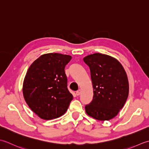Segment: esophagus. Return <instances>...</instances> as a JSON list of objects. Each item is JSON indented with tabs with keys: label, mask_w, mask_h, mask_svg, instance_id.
I'll list each match as a JSON object with an SVG mask.
<instances>
[{
	"label": "esophagus",
	"mask_w": 149,
	"mask_h": 149,
	"mask_svg": "<svg viewBox=\"0 0 149 149\" xmlns=\"http://www.w3.org/2000/svg\"><path fill=\"white\" fill-rule=\"evenodd\" d=\"M76 94H77V96H79L81 94V90L80 89H78L77 92H76Z\"/></svg>",
	"instance_id": "obj_1"
}]
</instances>
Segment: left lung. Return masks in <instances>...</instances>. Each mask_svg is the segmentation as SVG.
Segmentation results:
<instances>
[{"mask_svg":"<svg viewBox=\"0 0 149 149\" xmlns=\"http://www.w3.org/2000/svg\"><path fill=\"white\" fill-rule=\"evenodd\" d=\"M89 66L93 99L85 107L87 114L96 120H109L125 105L129 95V81L122 65L114 58L101 53L84 58Z\"/></svg>","mask_w":149,"mask_h":149,"instance_id":"8db88e82","label":"left lung"}]
</instances>
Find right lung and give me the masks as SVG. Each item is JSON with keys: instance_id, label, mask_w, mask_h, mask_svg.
Returning a JSON list of instances; mask_svg holds the SVG:
<instances>
[{"instance_id": "right-lung-1", "label": "right lung", "mask_w": 149, "mask_h": 149, "mask_svg": "<svg viewBox=\"0 0 149 149\" xmlns=\"http://www.w3.org/2000/svg\"><path fill=\"white\" fill-rule=\"evenodd\" d=\"M71 59L67 54H45L28 69L23 83L24 97L29 108L42 119L62 116L73 98L68 89L64 70Z\"/></svg>"}]
</instances>
